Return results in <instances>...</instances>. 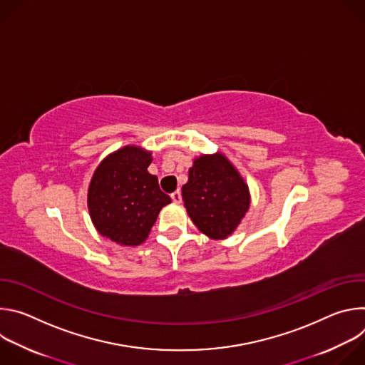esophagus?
<instances>
[{"instance_id": "esophagus-1", "label": "esophagus", "mask_w": 365, "mask_h": 365, "mask_svg": "<svg viewBox=\"0 0 365 365\" xmlns=\"http://www.w3.org/2000/svg\"><path fill=\"white\" fill-rule=\"evenodd\" d=\"M170 197H172V200H173V202L179 203V202L182 200V193H180V190H176V192H173V193L170 195Z\"/></svg>"}]
</instances>
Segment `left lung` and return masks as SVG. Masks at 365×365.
Wrapping results in <instances>:
<instances>
[{
  "instance_id": "1",
  "label": "left lung",
  "mask_w": 365,
  "mask_h": 365,
  "mask_svg": "<svg viewBox=\"0 0 365 365\" xmlns=\"http://www.w3.org/2000/svg\"><path fill=\"white\" fill-rule=\"evenodd\" d=\"M182 197L193 224L214 240L232 234L250 206L248 186L222 154L193 162Z\"/></svg>"
}]
</instances>
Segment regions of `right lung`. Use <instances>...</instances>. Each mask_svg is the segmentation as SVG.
<instances>
[{
    "label": "right lung",
    "instance_id": "add662e5",
    "mask_svg": "<svg viewBox=\"0 0 365 365\" xmlns=\"http://www.w3.org/2000/svg\"><path fill=\"white\" fill-rule=\"evenodd\" d=\"M150 163V153L127 145L95 170L88 206L102 237L121 245H138L148 237L162 207L172 202L158 178L147 172Z\"/></svg>",
    "mask_w": 365,
    "mask_h": 365
}]
</instances>
